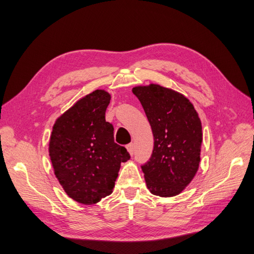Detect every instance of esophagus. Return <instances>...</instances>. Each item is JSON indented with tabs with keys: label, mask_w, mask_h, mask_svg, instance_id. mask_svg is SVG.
Masks as SVG:
<instances>
[{
	"label": "esophagus",
	"mask_w": 254,
	"mask_h": 254,
	"mask_svg": "<svg viewBox=\"0 0 254 254\" xmlns=\"http://www.w3.org/2000/svg\"><path fill=\"white\" fill-rule=\"evenodd\" d=\"M127 151L129 152V154H130V155H133V154H134V150H135L134 143H129V144H127Z\"/></svg>",
	"instance_id": "esophagus-1"
}]
</instances>
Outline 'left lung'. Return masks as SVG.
Segmentation results:
<instances>
[{
	"instance_id": "8db88e82",
	"label": "left lung",
	"mask_w": 254,
	"mask_h": 254,
	"mask_svg": "<svg viewBox=\"0 0 254 254\" xmlns=\"http://www.w3.org/2000/svg\"><path fill=\"white\" fill-rule=\"evenodd\" d=\"M133 94L140 101L154 136L149 161L141 166L150 192L161 197L181 193L199 167L201 122L189 99L158 84L137 86Z\"/></svg>"
}]
</instances>
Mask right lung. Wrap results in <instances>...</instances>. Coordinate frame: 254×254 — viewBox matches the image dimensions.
Here are the masks:
<instances>
[{"label":"right lung","instance_id":"obj_1","mask_svg":"<svg viewBox=\"0 0 254 254\" xmlns=\"http://www.w3.org/2000/svg\"><path fill=\"white\" fill-rule=\"evenodd\" d=\"M111 95L103 89L86 95L57 119L50 140L55 175L70 198L92 204L113 192L120 163L130 158L114 141L105 121Z\"/></svg>","mask_w":254,"mask_h":254}]
</instances>
